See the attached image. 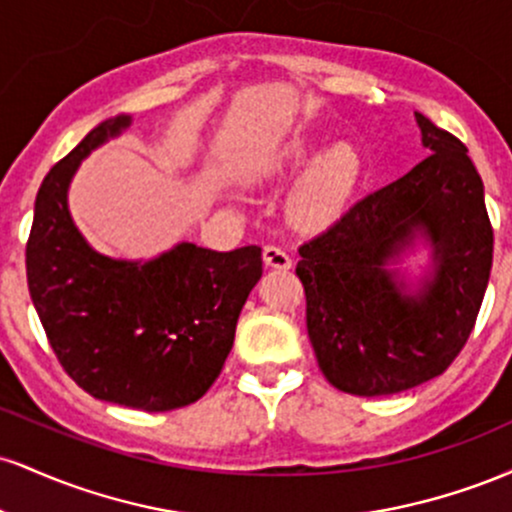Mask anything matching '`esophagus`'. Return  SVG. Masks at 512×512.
<instances>
[{
  "mask_svg": "<svg viewBox=\"0 0 512 512\" xmlns=\"http://www.w3.org/2000/svg\"><path fill=\"white\" fill-rule=\"evenodd\" d=\"M262 257H264V264L272 269H291L293 264L289 252L276 248V245H267V248L262 250Z\"/></svg>",
  "mask_w": 512,
  "mask_h": 512,
  "instance_id": "esophagus-1",
  "label": "esophagus"
}]
</instances>
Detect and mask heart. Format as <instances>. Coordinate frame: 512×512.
<instances>
[{"label": "heart", "mask_w": 512, "mask_h": 512, "mask_svg": "<svg viewBox=\"0 0 512 512\" xmlns=\"http://www.w3.org/2000/svg\"><path fill=\"white\" fill-rule=\"evenodd\" d=\"M322 146V139L298 137L279 146L262 163L264 175H293L314 163L305 170L289 197V216L301 228L330 226L346 214L363 185L366 163L356 144L339 142L317 156Z\"/></svg>", "instance_id": "obj_1"}]
</instances>
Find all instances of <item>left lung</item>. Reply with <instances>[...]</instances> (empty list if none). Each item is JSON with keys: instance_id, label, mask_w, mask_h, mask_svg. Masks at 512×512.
Instances as JSON below:
<instances>
[{"instance_id": "8db88e82", "label": "left lung", "mask_w": 512, "mask_h": 512, "mask_svg": "<svg viewBox=\"0 0 512 512\" xmlns=\"http://www.w3.org/2000/svg\"><path fill=\"white\" fill-rule=\"evenodd\" d=\"M431 156L298 248L317 366L337 390L395 395L445 373L477 322L493 262L484 182L455 134L416 113ZM424 235L434 276L411 297L386 264Z\"/></svg>"}]
</instances>
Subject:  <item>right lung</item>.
Instances as JSON below:
<instances>
[{
    "label": "right lung",
    "instance_id": "obj_1",
    "mask_svg": "<svg viewBox=\"0 0 512 512\" xmlns=\"http://www.w3.org/2000/svg\"><path fill=\"white\" fill-rule=\"evenodd\" d=\"M129 122H101L45 175L26 243L28 291L57 361L81 390L122 407L170 411L197 402L219 378L262 276V250L180 243L149 262L98 255L76 231L67 190L81 158Z\"/></svg>",
    "mask_w": 512,
    "mask_h": 512
}]
</instances>
